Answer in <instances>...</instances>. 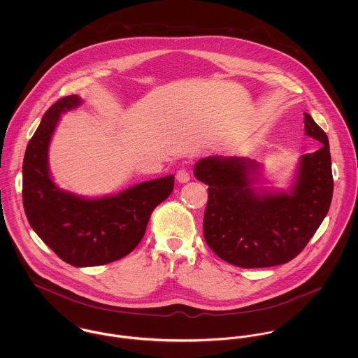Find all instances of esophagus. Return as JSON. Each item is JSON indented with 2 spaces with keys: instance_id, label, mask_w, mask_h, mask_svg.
Masks as SVG:
<instances>
[{
  "instance_id": "1",
  "label": "esophagus",
  "mask_w": 358,
  "mask_h": 358,
  "mask_svg": "<svg viewBox=\"0 0 358 358\" xmlns=\"http://www.w3.org/2000/svg\"><path fill=\"white\" fill-rule=\"evenodd\" d=\"M176 179L178 182L180 183H186L190 180V172L187 168H180L178 172H176Z\"/></svg>"
}]
</instances>
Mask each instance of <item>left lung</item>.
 <instances>
[{
  "instance_id": "1",
  "label": "left lung",
  "mask_w": 358,
  "mask_h": 358,
  "mask_svg": "<svg viewBox=\"0 0 358 358\" xmlns=\"http://www.w3.org/2000/svg\"><path fill=\"white\" fill-rule=\"evenodd\" d=\"M305 132L322 146L301 158L289 193L256 192L259 164L245 157H205L194 176L208 185L204 238L238 267L288 263L299 255L328 213L334 193L327 134L305 113Z\"/></svg>"
}]
</instances>
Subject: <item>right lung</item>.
I'll return each instance as SVG.
<instances>
[{
    "label": "right lung",
    "instance_id": "add662e5",
    "mask_svg": "<svg viewBox=\"0 0 358 358\" xmlns=\"http://www.w3.org/2000/svg\"><path fill=\"white\" fill-rule=\"evenodd\" d=\"M80 103L77 95L64 96L44 114L24 154L22 194L27 220L38 237L66 263L90 267L118 260L138 247L154 208L172 193L175 176L95 200L60 190L50 176L48 146L60 114Z\"/></svg>",
    "mask_w": 358,
    "mask_h": 358
}]
</instances>
